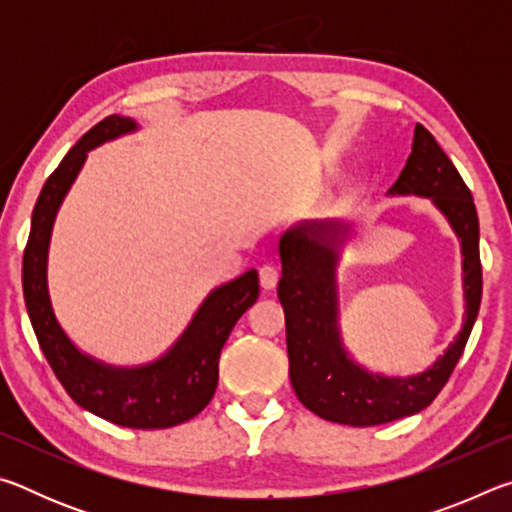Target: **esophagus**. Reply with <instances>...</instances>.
<instances>
[{"label":"esophagus","instance_id":"obj_1","mask_svg":"<svg viewBox=\"0 0 512 512\" xmlns=\"http://www.w3.org/2000/svg\"><path fill=\"white\" fill-rule=\"evenodd\" d=\"M277 280H280V273H277L275 266L264 264L259 268V284H262V289H275Z\"/></svg>","mask_w":512,"mask_h":512}]
</instances>
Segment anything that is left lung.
Returning a JSON list of instances; mask_svg holds the SVG:
<instances>
[{
	"label": "left lung",
	"mask_w": 512,
	"mask_h": 512,
	"mask_svg": "<svg viewBox=\"0 0 512 512\" xmlns=\"http://www.w3.org/2000/svg\"><path fill=\"white\" fill-rule=\"evenodd\" d=\"M388 196H422L452 225L463 255V327L431 366L411 377L370 372L345 350L339 325L341 250L352 237L350 221L296 223L280 237L282 277L277 298L287 320L289 377L298 400L318 418L375 427L420 413L443 391L479 316L483 275L479 216L472 192L452 160L424 126H415L411 155Z\"/></svg>",
	"instance_id": "1"
}]
</instances>
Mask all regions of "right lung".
I'll use <instances>...</instances> for the list:
<instances>
[{"instance_id":"1","label":"right lung","mask_w":512,"mask_h":512,"mask_svg":"<svg viewBox=\"0 0 512 512\" xmlns=\"http://www.w3.org/2000/svg\"><path fill=\"white\" fill-rule=\"evenodd\" d=\"M137 121L110 115L90 128L47 178L33 207L31 232L22 259L24 302L51 370L67 395L99 418L131 429H167L192 420L214 397L225 341L259 296L257 271L212 289L178 341L142 366H110L81 352L60 327L49 298L47 259L51 230L69 187L99 144L135 133Z\"/></svg>"}]
</instances>
